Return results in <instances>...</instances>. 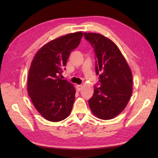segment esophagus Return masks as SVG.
I'll return each instance as SVG.
<instances>
[{
  "instance_id": "34e87169",
  "label": "esophagus",
  "mask_w": 158,
  "mask_h": 158,
  "mask_svg": "<svg viewBox=\"0 0 158 158\" xmlns=\"http://www.w3.org/2000/svg\"><path fill=\"white\" fill-rule=\"evenodd\" d=\"M77 88L78 91H81L82 89V86L81 85H77Z\"/></svg>"
}]
</instances>
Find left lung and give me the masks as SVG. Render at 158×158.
<instances>
[{
  "instance_id": "left-lung-1",
  "label": "left lung",
  "mask_w": 158,
  "mask_h": 158,
  "mask_svg": "<svg viewBox=\"0 0 158 158\" xmlns=\"http://www.w3.org/2000/svg\"><path fill=\"white\" fill-rule=\"evenodd\" d=\"M84 36L94 48L99 82L88 101L89 107L99 118H113L124 110L132 95L131 69L111 40L97 33L85 32Z\"/></svg>"
}]
</instances>
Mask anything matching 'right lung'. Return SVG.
<instances>
[{
    "mask_svg": "<svg viewBox=\"0 0 158 158\" xmlns=\"http://www.w3.org/2000/svg\"><path fill=\"white\" fill-rule=\"evenodd\" d=\"M82 37V32H77L50 41L39 50L31 63L28 94L37 111L47 120L61 121L72 111L76 89L60 76Z\"/></svg>",
    "mask_w": 158,
    "mask_h": 158,
    "instance_id": "right-lung-1",
    "label": "right lung"
}]
</instances>
